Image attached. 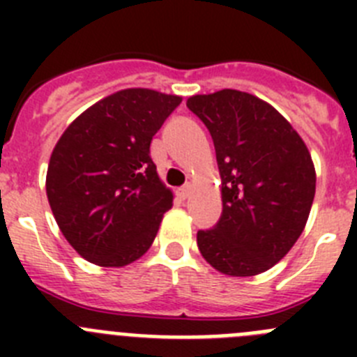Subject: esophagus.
<instances>
[{
    "mask_svg": "<svg viewBox=\"0 0 357 357\" xmlns=\"http://www.w3.org/2000/svg\"><path fill=\"white\" fill-rule=\"evenodd\" d=\"M176 195H178V198H181V200L189 198V195H191V185H184V188H181L178 191H176Z\"/></svg>",
    "mask_w": 357,
    "mask_h": 357,
    "instance_id": "esophagus-1",
    "label": "esophagus"
}]
</instances>
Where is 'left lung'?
<instances>
[{
    "instance_id": "8db88e82",
    "label": "left lung",
    "mask_w": 357,
    "mask_h": 357,
    "mask_svg": "<svg viewBox=\"0 0 357 357\" xmlns=\"http://www.w3.org/2000/svg\"><path fill=\"white\" fill-rule=\"evenodd\" d=\"M188 107L211 132L222 176V218L198 230V250L225 275L266 272L307 222L317 188L311 153L288 119L254 94H195Z\"/></svg>"
}]
</instances>
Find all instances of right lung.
I'll return each instance as SVG.
<instances>
[{"label": "right lung", "instance_id": "obj_1", "mask_svg": "<svg viewBox=\"0 0 357 357\" xmlns=\"http://www.w3.org/2000/svg\"><path fill=\"white\" fill-rule=\"evenodd\" d=\"M182 98L123 89L82 112L50 157L46 195L59 229L98 266H127L151 247L173 193L150 143Z\"/></svg>", "mask_w": 357, "mask_h": 357}]
</instances>
